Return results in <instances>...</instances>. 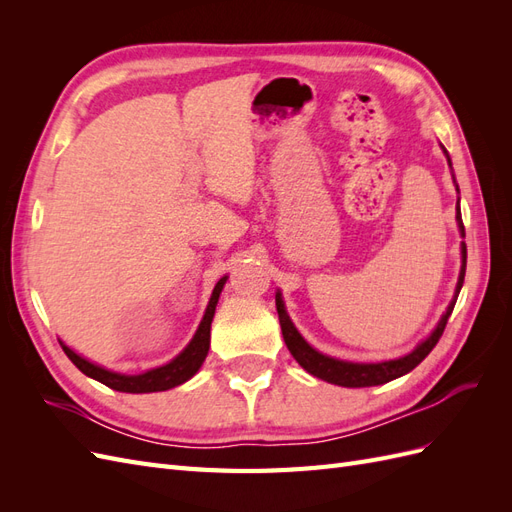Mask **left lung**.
Here are the masks:
<instances>
[{
    "mask_svg": "<svg viewBox=\"0 0 512 512\" xmlns=\"http://www.w3.org/2000/svg\"><path fill=\"white\" fill-rule=\"evenodd\" d=\"M444 156L448 160V166L453 168L451 158H448V151L442 147ZM453 183H455V190L459 194V185L455 181L453 175ZM457 226L461 237H466V232H463V222H461V209H459V198H457ZM466 243L461 241V269H459V277H457V286H455V294L451 303H448L446 312L442 314V318L438 320L436 327L433 331L423 339V342H418L416 348L404 356H399V359H391V361H380V363H352V361H342V359H333L329 354H322L316 348L309 346L305 342V337L297 331L294 327V322L290 320L288 312H286V305L282 299V290L275 292V307H277V316H280V324H282V335H284V342L290 350V354L294 356V361H297L307 374H312L324 382H331L337 386H348V389H363V386H378V384H386L395 378L406 376L408 371H412L418 363H421L425 356L433 350V346L438 344V339L444 333V327L448 322V316L453 314V307L457 303L459 297V290L463 286V275H466Z\"/></svg>",
    "mask_w": 512,
    "mask_h": 512,
    "instance_id": "1",
    "label": "left lung"
}]
</instances>
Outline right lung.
I'll use <instances>...</instances> for the list:
<instances>
[{"mask_svg": "<svg viewBox=\"0 0 512 512\" xmlns=\"http://www.w3.org/2000/svg\"><path fill=\"white\" fill-rule=\"evenodd\" d=\"M226 280H228V275H224L222 280L215 284V288L211 292V299H209L207 309H205V316H203V320H200L194 337L190 339V344L185 346L173 361H168L160 367L147 369V371H143V374H119V371H111V369H106L102 365L87 361L85 356L76 354L70 346L61 342V339H59V344H61V348H64V352L68 354V359L76 367H79L85 376L106 384L108 389H113V391H121V393H158V391L175 389V386L188 382L207 359L209 344H211V322H213V316H215V305H218V301H220V294H222V288H224Z\"/></svg>", "mask_w": 512, "mask_h": 512, "instance_id": "add662e5", "label": "right lung"}]
</instances>
